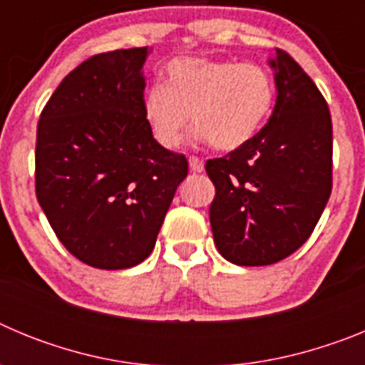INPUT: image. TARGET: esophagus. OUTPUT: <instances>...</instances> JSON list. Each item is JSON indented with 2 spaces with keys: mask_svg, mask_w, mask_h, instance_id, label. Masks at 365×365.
<instances>
[{
  "mask_svg": "<svg viewBox=\"0 0 365 365\" xmlns=\"http://www.w3.org/2000/svg\"><path fill=\"white\" fill-rule=\"evenodd\" d=\"M188 163H190V170H192V172L201 173L202 170H205V163H202L199 157H193V155H192V157L188 159Z\"/></svg>",
  "mask_w": 365,
  "mask_h": 365,
  "instance_id": "esophagus-1",
  "label": "esophagus"
}]
</instances>
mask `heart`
<instances>
[{
  "label": "heart",
  "instance_id": "1",
  "mask_svg": "<svg viewBox=\"0 0 365 365\" xmlns=\"http://www.w3.org/2000/svg\"><path fill=\"white\" fill-rule=\"evenodd\" d=\"M274 95L272 76L257 63L177 58L168 63L164 86L146 91L143 115L160 146H179L192 113L199 138L232 151L259 131Z\"/></svg>",
  "mask_w": 365,
  "mask_h": 365
}]
</instances>
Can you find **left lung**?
Masks as SVG:
<instances>
[{
  "label": "left lung",
  "instance_id": "8db88e82",
  "mask_svg": "<svg viewBox=\"0 0 365 365\" xmlns=\"http://www.w3.org/2000/svg\"><path fill=\"white\" fill-rule=\"evenodd\" d=\"M270 66L278 89L272 117L247 144L206 160L215 247L241 267L272 265L296 252L333 188V122L324 95L283 49Z\"/></svg>",
  "mask_w": 365,
  "mask_h": 365
}]
</instances>
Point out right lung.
<instances>
[{
    "instance_id": "right-lung-1",
    "label": "right lung",
    "mask_w": 365,
    "mask_h": 365,
    "mask_svg": "<svg viewBox=\"0 0 365 365\" xmlns=\"http://www.w3.org/2000/svg\"><path fill=\"white\" fill-rule=\"evenodd\" d=\"M150 49L95 54L45 104L36 131V197L76 259L120 270L151 254L188 160L153 138L143 115Z\"/></svg>"
}]
</instances>
